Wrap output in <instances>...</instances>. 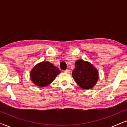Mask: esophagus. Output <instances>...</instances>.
I'll list each match as a JSON object with an SVG mask.
<instances>
[{"instance_id":"obj_1","label":"esophagus","mask_w":127,"mask_h":127,"mask_svg":"<svg viewBox=\"0 0 127 127\" xmlns=\"http://www.w3.org/2000/svg\"><path fill=\"white\" fill-rule=\"evenodd\" d=\"M65 72L66 73H70V70H69V69H66V70H65Z\"/></svg>"}]
</instances>
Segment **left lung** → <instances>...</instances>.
I'll list each match as a JSON object with an SVG mask.
<instances>
[{"instance_id":"8db88e82","label":"left lung","mask_w":127,"mask_h":127,"mask_svg":"<svg viewBox=\"0 0 127 127\" xmlns=\"http://www.w3.org/2000/svg\"><path fill=\"white\" fill-rule=\"evenodd\" d=\"M72 76L77 84L84 90L93 88L99 79V73L96 67L90 62L79 60L75 62V67Z\"/></svg>"}]
</instances>
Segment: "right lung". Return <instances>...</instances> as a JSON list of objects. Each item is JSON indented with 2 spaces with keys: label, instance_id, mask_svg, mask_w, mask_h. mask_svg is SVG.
<instances>
[{
  "label": "right lung",
  "instance_id": "add662e5",
  "mask_svg": "<svg viewBox=\"0 0 127 127\" xmlns=\"http://www.w3.org/2000/svg\"><path fill=\"white\" fill-rule=\"evenodd\" d=\"M61 73L58 67L48 61H43L34 66L31 71V81L36 86L44 87L53 82Z\"/></svg>",
  "mask_w": 127,
  "mask_h": 127
}]
</instances>
